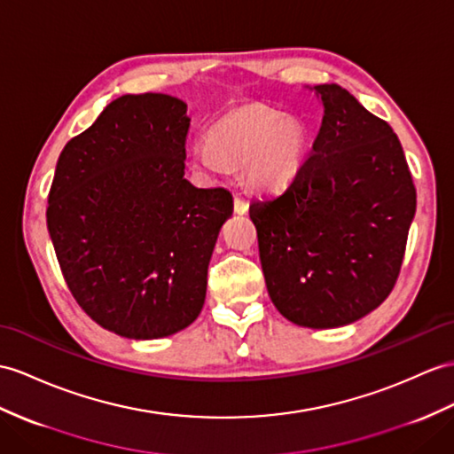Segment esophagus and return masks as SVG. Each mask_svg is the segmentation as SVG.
Returning a JSON list of instances; mask_svg holds the SVG:
<instances>
[{
  "instance_id": "obj_1",
  "label": "esophagus",
  "mask_w": 454,
  "mask_h": 454,
  "mask_svg": "<svg viewBox=\"0 0 454 454\" xmlns=\"http://www.w3.org/2000/svg\"><path fill=\"white\" fill-rule=\"evenodd\" d=\"M235 212L239 215L247 214L248 212V200H245V198H242V196H235Z\"/></svg>"
}]
</instances>
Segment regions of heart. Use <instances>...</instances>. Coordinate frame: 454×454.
<instances>
[{"label": "heart", "mask_w": 454, "mask_h": 454, "mask_svg": "<svg viewBox=\"0 0 454 454\" xmlns=\"http://www.w3.org/2000/svg\"><path fill=\"white\" fill-rule=\"evenodd\" d=\"M192 160L214 171L225 169L227 160L247 161L252 183L275 189L298 169L301 132L271 109H240L219 119L212 135L194 142Z\"/></svg>", "instance_id": "b5f03b06"}]
</instances>
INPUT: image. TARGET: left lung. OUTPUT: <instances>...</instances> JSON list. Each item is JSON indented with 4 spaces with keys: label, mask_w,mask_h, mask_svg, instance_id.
I'll return each instance as SVG.
<instances>
[{
    "label": "left lung",
    "mask_w": 454,
    "mask_h": 454,
    "mask_svg": "<svg viewBox=\"0 0 454 454\" xmlns=\"http://www.w3.org/2000/svg\"><path fill=\"white\" fill-rule=\"evenodd\" d=\"M324 119L286 189L250 204L265 285L289 322L340 327L399 279L416 189L399 137L339 84H317Z\"/></svg>",
    "instance_id": "obj_1"
}]
</instances>
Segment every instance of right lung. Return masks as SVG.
I'll return each instance as SVG.
<instances>
[{
  "label": "right lung",
  "instance_id": "1",
  "mask_svg": "<svg viewBox=\"0 0 454 454\" xmlns=\"http://www.w3.org/2000/svg\"><path fill=\"white\" fill-rule=\"evenodd\" d=\"M189 127L181 99L121 96L65 144L55 168L46 217L65 283L121 337H168L202 312L233 194L184 179Z\"/></svg>",
  "mask_w": 454,
  "mask_h": 454
}]
</instances>
